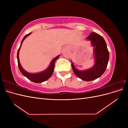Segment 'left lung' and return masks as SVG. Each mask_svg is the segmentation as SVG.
Here are the masks:
<instances>
[{"label":"left lung","instance_id":"left-lung-1","mask_svg":"<svg viewBox=\"0 0 128 128\" xmlns=\"http://www.w3.org/2000/svg\"><path fill=\"white\" fill-rule=\"evenodd\" d=\"M86 40H90L91 45L94 47V65L86 70H80L75 68L72 61L71 62L72 70L78 78L85 81H91L102 76L105 72L110 55L105 40L98 34L91 32Z\"/></svg>","mask_w":128,"mask_h":128}]
</instances>
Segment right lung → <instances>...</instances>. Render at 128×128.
Returning <instances> with one entry per match:
<instances>
[{"label": "right lung", "mask_w": 128, "mask_h": 128, "mask_svg": "<svg viewBox=\"0 0 128 128\" xmlns=\"http://www.w3.org/2000/svg\"><path fill=\"white\" fill-rule=\"evenodd\" d=\"M31 34H32V32L26 34V35L24 37V38H23V40L21 42V45H20V48H19L18 50V54H17L18 66L19 69H20V71L22 73V74L24 76L26 77V78L29 79V80L32 81L33 82L40 83L44 82V81L46 80H48L49 78H50V77L52 76L54 72V69L55 62L58 58H59V57L60 56V55H58L56 58H54V59L51 61V63H50L49 65V66L46 68L45 70H43L42 72H37V73H30L26 71L22 67L21 65L20 64V60H19V52H20V50L21 47L23 42H24V40H25V38H26L28 36H29Z\"/></svg>", "instance_id": "obj_1"}]
</instances>
